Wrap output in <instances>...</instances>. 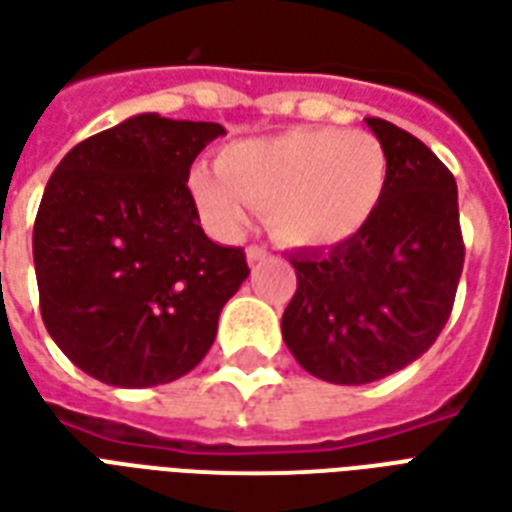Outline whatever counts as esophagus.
I'll return each mask as SVG.
<instances>
[{
  "label": "esophagus",
  "mask_w": 512,
  "mask_h": 512,
  "mask_svg": "<svg viewBox=\"0 0 512 512\" xmlns=\"http://www.w3.org/2000/svg\"><path fill=\"white\" fill-rule=\"evenodd\" d=\"M266 260H268L266 246H249V249H246V263H249L252 268L260 266V263H266Z\"/></svg>",
  "instance_id": "obj_1"
}]
</instances>
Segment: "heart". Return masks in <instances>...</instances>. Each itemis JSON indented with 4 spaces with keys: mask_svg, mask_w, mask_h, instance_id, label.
<instances>
[{
    "mask_svg": "<svg viewBox=\"0 0 512 512\" xmlns=\"http://www.w3.org/2000/svg\"><path fill=\"white\" fill-rule=\"evenodd\" d=\"M389 180L384 145L367 131L290 128L227 145L216 169L189 172L191 200L216 233H244L252 208L282 244L329 249L373 222Z\"/></svg>",
    "mask_w": 512,
    "mask_h": 512,
    "instance_id": "obj_1",
    "label": "heart"
}]
</instances>
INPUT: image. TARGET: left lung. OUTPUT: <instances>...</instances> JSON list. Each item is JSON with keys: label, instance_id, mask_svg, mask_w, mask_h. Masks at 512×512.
<instances>
[{"label": "left lung", "instance_id": "obj_1", "mask_svg": "<svg viewBox=\"0 0 512 512\" xmlns=\"http://www.w3.org/2000/svg\"><path fill=\"white\" fill-rule=\"evenodd\" d=\"M389 180L362 233L290 255L296 293L282 340L310 376L359 386L403 370L436 343L463 271L458 186L428 145L367 117Z\"/></svg>", "mask_w": 512, "mask_h": 512}]
</instances>
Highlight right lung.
Listing matches in <instances>:
<instances>
[{"mask_svg":"<svg viewBox=\"0 0 512 512\" xmlns=\"http://www.w3.org/2000/svg\"><path fill=\"white\" fill-rule=\"evenodd\" d=\"M219 123L134 115L62 158L40 200L32 255L51 340L109 386L169 384L200 365L219 312L249 277L213 244L189 169Z\"/></svg>","mask_w":512,"mask_h":512,"instance_id":"right-lung-1","label":"right lung"}]
</instances>
